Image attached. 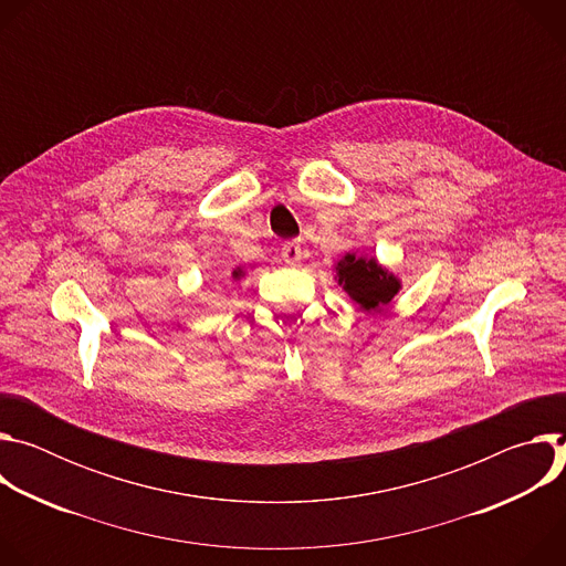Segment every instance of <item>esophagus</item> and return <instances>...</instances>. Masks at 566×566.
<instances>
[{
    "instance_id": "obj_1",
    "label": "esophagus",
    "mask_w": 566,
    "mask_h": 566,
    "mask_svg": "<svg viewBox=\"0 0 566 566\" xmlns=\"http://www.w3.org/2000/svg\"><path fill=\"white\" fill-rule=\"evenodd\" d=\"M282 260L291 266H297L302 262V244L300 241H286L282 247Z\"/></svg>"
}]
</instances>
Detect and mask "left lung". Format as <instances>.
Instances as JSON below:
<instances>
[{
    "label": "left lung",
    "instance_id": "obj_1",
    "mask_svg": "<svg viewBox=\"0 0 566 566\" xmlns=\"http://www.w3.org/2000/svg\"><path fill=\"white\" fill-rule=\"evenodd\" d=\"M336 277L349 297L367 311L387 304L400 289V282L374 258H356L352 253L338 262Z\"/></svg>",
    "mask_w": 566,
    "mask_h": 566
}]
</instances>
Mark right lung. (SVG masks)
<instances>
[{"label": "right lung", "mask_w": 566, "mask_h": 566, "mask_svg": "<svg viewBox=\"0 0 566 566\" xmlns=\"http://www.w3.org/2000/svg\"><path fill=\"white\" fill-rule=\"evenodd\" d=\"M241 275H244V271H241V269H234V271H232V277H234V280H239Z\"/></svg>", "instance_id": "right-lung-1"}]
</instances>
